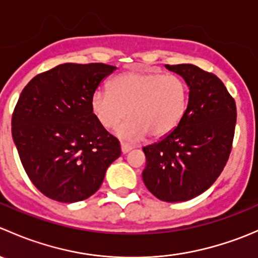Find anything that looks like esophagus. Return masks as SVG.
Wrapping results in <instances>:
<instances>
[{"label": "esophagus", "instance_id": "34e87169", "mask_svg": "<svg viewBox=\"0 0 258 258\" xmlns=\"http://www.w3.org/2000/svg\"><path fill=\"white\" fill-rule=\"evenodd\" d=\"M134 147H135V146H132L130 144H124V142H122V144H121V150H122V152H123V153H128L130 151H131Z\"/></svg>", "mask_w": 258, "mask_h": 258}]
</instances>
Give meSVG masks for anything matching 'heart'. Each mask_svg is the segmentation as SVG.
Listing matches in <instances>:
<instances>
[{
  "mask_svg": "<svg viewBox=\"0 0 258 258\" xmlns=\"http://www.w3.org/2000/svg\"><path fill=\"white\" fill-rule=\"evenodd\" d=\"M188 103V87L182 77L158 70H131L117 75L110 90L97 88L91 97L92 112L101 126L118 128L119 137L139 140L150 135L161 139L170 135L183 119Z\"/></svg>",
  "mask_w": 258,
  "mask_h": 258,
  "instance_id": "1",
  "label": "heart"
}]
</instances>
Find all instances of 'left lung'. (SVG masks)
<instances>
[{
    "mask_svg": "<svg viewBox=\"0 0 258 258\" xmlns=\"http://www.w3.org/2000/svg\"><path fill=\"white\" fill-rule=\"evenodd\" d=\"M186 81L188 105L177 128L142 148V178L148 191L165 202H182L209 189L232 150L236 102L216 75L189 63L166 64Z\"/></svg>",
    "mask_w": 258,
    "mask_h": 258,
    "instance_id": "left-lung-1",
    "label": "left lung"
}]
</instances>
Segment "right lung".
<instances>
[{"instance_id":"right-lung-1","label":"right lung","mask_w":258,"mask_h":258,"mask_svg":"<svg viewBox=\"0 0 258 258\" xmlns=\"http://www.w3.org/2000/svg\"><path fill=\"white\" fill-rule=\"evenodd\" d=\"M116 70L105 63H63L38 74L21 92L12 137L31 182L64 204L92 196L121 156L119 141L101 126L91 97Z\"/></svg>"}]
</instances>
